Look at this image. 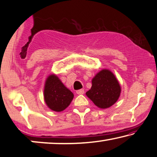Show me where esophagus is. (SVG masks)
<instances>
[{"label":"esophagus","mask_w":157,"mask_h":157,"mask_svg":"<svg viewBox=\"0 0 157 157\" xmlns=\"http://www.w3.org/2000/svg\"><path fill=\"white\" fill-rule=\"evenodd\" d=\"M84 92H85V91H84V90H82V89L77 90V91H76V93L78 94H83Z\"/></svg>","instance_id":"obj_1"}]
</instances>
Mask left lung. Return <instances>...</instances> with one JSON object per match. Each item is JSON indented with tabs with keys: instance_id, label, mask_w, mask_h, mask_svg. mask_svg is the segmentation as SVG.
<instances>
[{
	"instance_id": "obj_1",
	"label": "left lung",
	"mask_w": 157,
	"mask_h": 157,
	"mask_svg": "<svg viewBox=\"0 0 157 157\" xmlns=\"http://www.w3.org/2000/svg\"><path fill=\"white\" fill-rule=\"evenodd\" d=\"M121 93V86L112 72L102 69L92 79V87L86 95L100 109H107L115 104Z\"/></svg>"
}]
</instances>
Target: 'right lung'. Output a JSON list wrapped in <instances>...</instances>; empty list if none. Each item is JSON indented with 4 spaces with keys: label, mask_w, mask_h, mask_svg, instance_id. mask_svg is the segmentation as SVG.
Here are the masks:
<instances>
[{
    "label": "right lung",
    "mask_w": 157,
    "mask_h": 157,
    "mask_svg": "<svg viewBox=\"0 0 157 157\" xmlns=\"http://www.w3.org/2000/svg\"><path fill=\"white\" fill-rule=\"evenodd\" d=\"M43 95L46 105L57 112L65 110L74 98L73 93L55 74L50 75L46 79Z\"/></svg>",
    "instance_id": "right-lung-1"
}]
</instances>
